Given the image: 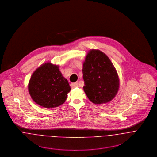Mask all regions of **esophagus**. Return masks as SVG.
Returning a JSON list of instances; mask_svg holds the SVG:
<instances>
[{
	"instance_id": "1",
	"label": "esophagus",
	"mask_w": 157,
	"mask_h": 157,
	"mask_svg": "<svg viewBox=\"0 0 157 157\" xmlns=\"http://www.w3.org/2000/svg\"><path fill=\"white\" fill-rule=\"evenodd\" d=\"M78 86H79V83H78V82H75V83H72V84H71V87H78Z\"/></svg>"
}]
</instances>
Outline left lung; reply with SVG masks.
<instances>
[{
	"mask_svg": "<svg viewBox=\"0 0 157 157\" xmlns=\"http://www.w3.org/2000/svg\"><path fill=\"white\" fill-rule=\"evenodd\" d=\"M84 90L95 104L110 102L119 88L117 71L109 58L99 50H90L83 64Z\"/></svg>",
	"mask_w": 157,
	"mask_h": 157,
	"instance_id": "8db88e82",
	"label": "left lung"
}]
</instances>
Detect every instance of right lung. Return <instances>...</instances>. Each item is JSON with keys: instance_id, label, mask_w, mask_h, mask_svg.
Here are the masks:
<instances>
[{"instance_id": "right-lung-1", "label": "right lung", "mask_w": 157, "mask_h": 157, "mask_svg": "<svg viewBox=\"0 0 157 157\" xmlns=\"http://www.w3.org/2000/svg\"><path fill=\"white\" fill-rule=\"evenodd\" d=\"M71 88L59 67L51 63L40 66L33 73L28 84L32 99L44 108H52L64 104Z\"/></svg>"}]
</instances>
